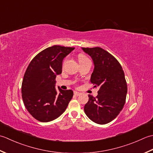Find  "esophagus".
I'll use <instances>...</instances> for the list:
<instances>
[{"label": "esophagus", "mask_w": 153, "mask_h": 153, "mask_svg": "<svg viewBox=\"0 0 153 153\" xmlns=\"http://www.w3.org/2000/svg\"><path fill=\"white\" fill-rule=\"evenodd\" d=\"M74 94L75 95V96H80L81 94V93L79 92H77V91H74Z\"/></svg>", "instance_id": "esophagus-1"}]
</instances>
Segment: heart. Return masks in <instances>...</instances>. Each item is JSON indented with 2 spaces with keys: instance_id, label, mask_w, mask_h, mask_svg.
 I'll return each mask as SVG.
<instances>
[{
  "instance_id": "1",
  "label": "heart",
  "mask_w": 153,
  "mask_h": 153,
  "mask_svg": "<svg viewBox=\"0 0 153 153\" xmlns=\"http://www.w3.org/2000/svg\"><path fill=\"white\" fill-rule=\"evenodd\" d=\"M78 59H79V62H82V61L88 60V58L87 57L86 55H83V54H79V56H78Z\"/></svg>"
}]
</instances>
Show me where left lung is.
I'll use <instances>...</instances> for the list:
<instances>
[{
    "mask_svg": "<svg viewBox=\"0 0 153 153\" xmlns=\"http://www.w3.org/2000/svg\"><path fill=\"white\" fill-rule=\"evenodd\" d=\"M94 62L90 77L94 87H100L96 98L88 95L85 114L94 122L104 125L116 118L126 103L127 82L120 63L113 55L99 47L82 48Z\"/></svg>",
    "mask_w": 153,
    "mask_h": 153,
    "instance_id": "8db88e82",
    "label": "left lung"
}]
</instances>
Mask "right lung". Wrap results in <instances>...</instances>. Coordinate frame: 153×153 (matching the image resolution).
Here are the masks:
<instances>
[{
    "label": "right lung",
    "mask_w": 153,
    "mask_h": 153,
    "mask_svg": "<svg viewBox=\"0 0 153 153\" xmlns=\"http://www.w3.org/2000/svg\"><path fill=\"white\" fill-rule=\"evenodd\" d=\"M74 48L53 45L34 57L27 67L22 84L25 107L41 122H49L66 110L73 96L71 90L55 89V78L62 73L63 59Z\"/></svg>",
    "instance_id": "add662e5"
}]
</instances>
